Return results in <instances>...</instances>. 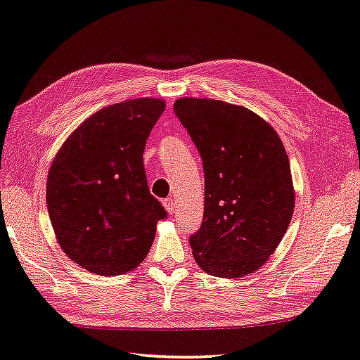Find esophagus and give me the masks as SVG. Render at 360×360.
Masks as SVG:
<instances>
[{"instance_id": "esophagus-1", "label": "esophagus", "mask_w": 360, "mask_h": 360, "mask_svg": "<svg viewBox=\"0 0 360 360\" xmlns=\"http://www.w3.org/2000/svg\"><path fill=\"white\" fill-rule=\"evenodd\" d=\"M162 204H164V207L167 209L168 214H173L174 212V201L172 196H168V198H165L164 201H162Z\"/></svg>"}]
</instances>
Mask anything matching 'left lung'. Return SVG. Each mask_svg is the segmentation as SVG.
<instances>
[{"instance_id": "8db88e82", "label": "left lung", "mask_w": 360, "mask_h": 360, "mask_svg": "<svg viewBox=\"0 0 360 360\" xmlns=\"http://www.w3.org/2000/svg\"><path fill=\"white\" fill-rule=\"evenodd\" d=\"M176 117L200 151L204 215L190 236L193 257L218 278L259 270L290 224V162L271 126L242 105L182 98Z\"/></svg>"}]
</instances>
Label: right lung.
Wrapping results in <instances>:
<instances>
[{
  "mask_svg": "<svg viewBox=\"0 0 360 360\" xmlns=\"http://www.w3.org/2000/svg\"><path fill=\"white\" fill-rule=\"evenodd\" d=\"M165 104L137 98L89 117L62 145L48 173L46 207L65 255L90 273L118 276L150 251L167 218L148 188L146 139Z\"/></svg>",
  "mask_w": 360,
  "mask_h": 360,
  "instance_id": "add662e5",
  "label": "right lung"
}]
</instances>
